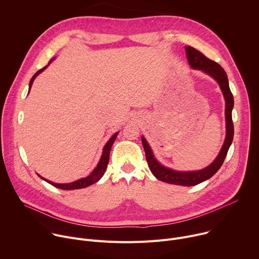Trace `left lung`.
Returning <instances> with one entry per match:
<instances>
[{
  "label": "left lung",
  "instance_id": "left-lung-1",
  "mask_svg": "<svg viewBox=\"0 0 259 259\" xmlns=\"http://www.w3.org/2000/svg\"><path fill=\"white\" fill-rule=\"evenodd\" d=\"M187 50V56L189 63L192 67L201 69L205 72H207L208 75L213 77L217 83L220 86L221 91L224 93L225 99H226V120H227V137L225 140V143L221 147V151L218 155V157L215 159V161L208 166L207 168L200 170V171H195V172H178L174 171L171 169H168L162 165H160L157 160L154 158V155L152 153V150L150 145L147 144L146 140L144 137L141 138L142 140V145L145 152V159L147 164H149V167L152 171V173L160 180L167 182V183H172V184H179V186H187V187H192L196 186V184H199L210 177H212L221 167V165L224 164V161L227 157L228 151L230 149V146L233 142L234 138V124H233V119H232V109L234 107V96L233 93L231 92L230 86H229V80L227 72L225 69L221 67L217 62L207 58L203 53L200 51L196 50L193 47H186Z\"/></svg>",
  "mask_w": 259,
  "mask_h": 259
}]
</instances>
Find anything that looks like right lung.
I'll return each instance as SVG.
<instances>
[{"label":"right lung","mask_w":259,"mask_h":259,"mask_svg":"<svg viewBox=\"0 0 259 259\" xmlns=\"http://www.w3.org/2000/svg\"><path fill=\"white\" fill-rule=\"evenodd\" d=\"M46 67H47V66L41 68L40 70L36 71V72L34 73V75L32 76V78L30 79V82H29V89H30V87H31V85H32V82H33L34 78H35L36 76H38L40 72H42ZM118 133H119V132H117L112 138H110V139L107 141V143L105 144L104 149H103V154H102V156H101V159H100V161H99L97 167L94 169V171H93L89 176H87V177H85V178H82V179H79V180H76V181H73V182H70V183H55V182H52V181H50V180H47V179L41 177L40 175H39V176H40L42 179H44L45 181H47L48 183L52 184L53 187H55V188H57V189H61V190H66V191H67V190H68V191H69V190H79V189L87 188V187L91 186V184H94L95 182H97V181L102 177V175L104 174V172H105V170H106V167H107V164H108V161H109L110 149H112V146H113V144H114V142H115V140H116V138H117Z\"/></svg>","instance_id":"1"}]
</instances>
